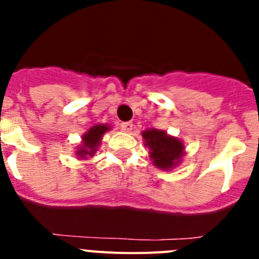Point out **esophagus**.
Here are the masks:
<instances>
[{
  "mask_svg": "<svg viewBox=\"0 0 259 259\" xmlns=\"http://www.w3.org/2000/svg\"><path fill=\"white\" fill-rule=\"evenodd\" d=\"M120 128H122V131L124 132H131L134 130V124L131 122H124L120 124Z\"/></svg>",
  "mask_w": 259,
  "mask_h": 259,
  "instance_id": "34e87169",
  "label": "esophagus"
}]
</instances>
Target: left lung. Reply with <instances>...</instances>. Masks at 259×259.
Masks as SVG:
<instances>
[{
    "label": "left lung",
    "instance_id": "1",
    "mask_svg": "<svg viewBox=\"0 0 259 259\" xmlns=\"http://www.w3.org/2000/svg\"><path fill=\"white\" fill-rule=\"evenodd\" d=\"M144 144L149 149L153 164L159 170H172L179 166L185 155V145L180 139L162 130L149 128L141 132Z\"/></svg>",
    "mask_w": 259,
    "mask_h": 259
}]
</instances>
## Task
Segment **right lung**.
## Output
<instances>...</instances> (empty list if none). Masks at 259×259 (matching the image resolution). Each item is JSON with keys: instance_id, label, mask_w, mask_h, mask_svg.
<instances>
[{"instance_id": "obj_1", "label": "right lung", "mask_w": 259, "mask_h": 259, "mask_svg": "<svg viewBox=\"0 0 259 259\" xmlns=\"http://www.w3.org/2000/svg\"><path fill=\"white\" fill-rule=\"evenodd\" d=\"M110 130H111V125L109 124H95L89 128L88 131L81 136V143L75 152L77 159L87 161L91 157H93L101 145L104 135L109 132Z\"/></svg>"}]
</instances>
